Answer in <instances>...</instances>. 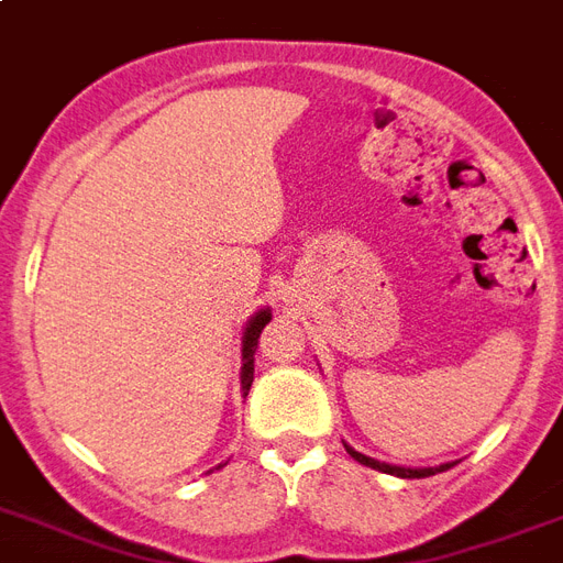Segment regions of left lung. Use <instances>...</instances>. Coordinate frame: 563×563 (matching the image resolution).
Returning <instances> with one entry per match:
<instances>
[{"label": "left lung", "mask_w": 563, "mask_h": 563, "mask_svg": "<svg viewBox=\"0 0 563 563\" xmlns=\"http://www.w3.org/2000/svg\"><path fill=\"white\" fill-rule=\"evenodd\" d=\"M345 452L354 457V461H360L363 466H372V470L377 472H386V475H398V478H428V475H437V472H445L452 470L454 463H443V466H428V470H410V466H393V463H384V461H375V457H368V454L363 452H354L349 443H345Z\"/></svg>", "instance_id": "8db88e82"}]
</instances>
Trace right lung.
<instances>
[{"instance_id":"add662e5","label":"right lung","mask_w":563,"mask_h":563,"mask_svg":"<svg viewBox=\"0 0 563 563\" xmlns=\"http://www.w3.org/2000/svg\"><path fill=\"white\" fill-rule=\"evenodd\" d=\"M272 321V310H260L247 321V328H244L242 336V393L247 396V389L253 384V354H256V342H260V333L263 328ZM224 463H218V470H221ZM212 472V470H209Z\"/></svg>"}]
</instances>
